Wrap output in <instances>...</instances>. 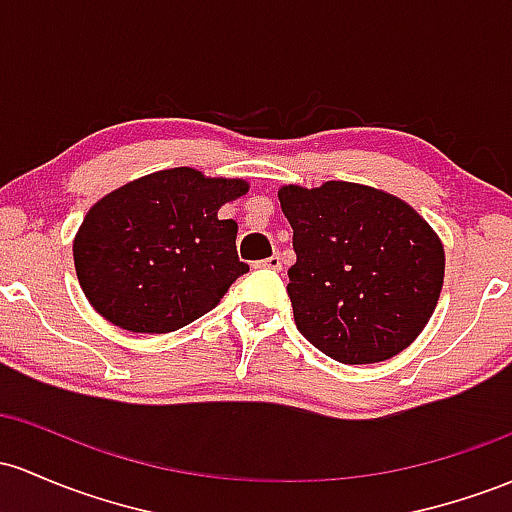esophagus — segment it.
Instances as JSON below:
<instances>
[{"label":"esophagus","instance_id":"34e87169","mask_svg":"<svg viewBox=\"0 0 512 512\" xmlns=\"http://www.w3.org/2000/svg\"><path fill=\"white\" fill-rule=\"evenodd\" d=\"M255 267H262V269H282V257L272 255V257H267V260L257 262Z\"/></svg>","mask_w":512,"mask_h":512}]
</instances>
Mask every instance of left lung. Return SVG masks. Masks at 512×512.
Listing matches in <instances>:
<instances>
[{"mask_svg":"<svg viewBox=\"0 0 512 512\" xmlns=\"http://www.w3.org/2000/svg\"><path fill=\"white\" fill-rule=\"evenodd\" d=\"M294 228L289 267L299 333L342 364L384 362L425 328L445 279V250L396 196L352 182L279 189Z\"/></svg>","mask_w":512,"mask_h":512,"instance_id":"left-lung-1","label":"left lung"}]
</instances>
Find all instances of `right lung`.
I'll list each match as a JSON object with an SVG mask.
<instances>
[{
  "label": "right lung",
  "mask_w": 512,
  "mask_h": 512,
  "mask_svg": "<svg viewBox=\"0 0 512 512\" xmlns=\"http://www.w3.org/2000/svg\"><path fill=\"white\" fill-rule=\"evenodd\" d=\"M245 192L243 179L174 167L97 201L72 245L94 311L131 333H172L209 313L250 269L235 252V221L218 218Z\"/></svg>",
  "instance_id": "add662e5"
}]
</instances>
